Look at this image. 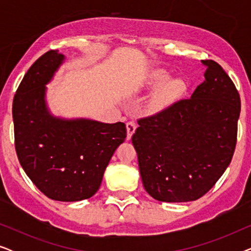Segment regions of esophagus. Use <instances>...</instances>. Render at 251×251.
<instances>
[{"label": "esophagus", "instance_id": "1", "mask_svg": "<svg viewBox=\"0 0 251 251\" xmlns=\"http://www.w3.org/2000/svg\"><path fill=\"white\" fill-rule=\"evenodd\" d=\"M136 130V123L133 121L126 122V139H130Z\"/></svg>", "mask_w": 251, "mask_h": 251}]
</instances>
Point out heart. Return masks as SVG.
<instances>
[{"instance_id": "b5f03b06", "label": "heart", "mask_w": 251, "mask_h": 251, "mask_svg": "<svg viewBox=\"0 0 251 251\" xmlns=\"http://www.w3.org/2000/svg\"><path fill=\"white\" fill-rule=\"evenodd\" d=\"M168 78H169V73L163 70H156L151 74L149 80L151 87H157V85L163 84L151 101V108L154 111L166 107L185 91L183 81L168 80Z\"/></svg>"}]
</instances>
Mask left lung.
Returning <instances> with one entry per match:
<instances>
[{"label": "left lung", "instance_id": "1", "mask_svg": "<svg viewBox=\"0 0 251 251\" xmlns=\"http://www.w3.org/2000/svg\"><path fill=\"white\" fill-rule=\"evenodd\" d=\"M202 63L205 80L192 97L139 119L132 135L144 188L157 201L203 197L234 154L240 95L221 65Z\"/></svg>", "mask_w": 251, "mask_h": 251}]
</instances>
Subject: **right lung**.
Listing matches in <instances>:
<instances>
[{
    "instance_id": "add662e5",
    "label": "right lung",
    "mask_w": 251,
    "mask_h": 251,
    "mask_svg": "<svg viewBox=\"0 0 251 251\" xmlns=\"http://www.w3.org/2000/svg\"><path fill=\"white\" fill-rule=\"evenodd\" d=\"M65 59L50 50L20 82L12 104L15 147L24 171L49 199L74 202L100 187L113 153L126 137L122 122L54 118L46 104V84Z\"/></svg>"
}]
</instances>
